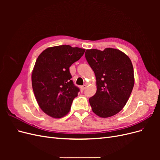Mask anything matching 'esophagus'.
<instances>
[{
  "instance_id": "34e87169",
  "label": "esophagus",
  "mask_w": 160,
  "mask_h": 160,
  "mask_svg": "<svg viewBox=\"0 0 160 160\" xmlns=\"http://www.w3.org/2000/svg\"><path fill=\"white\" fill-rule=\"evenodd\" d=\"M86 87H87V85H83V86H81V89L82 90H85V88H86Z\"/></svg>"
}]
</instances>
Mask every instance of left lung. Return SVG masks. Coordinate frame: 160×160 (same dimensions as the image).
<instances>
[{
  "label": "left lung",
  "instance_id": "1",
  "mask_svg": "<svg viewBox=\"0 0 160 160\" xmlns=\"http://www.w3.org/2000/svg\"><path fill=\"white\" fill-rule=\"evenodd\" d=\"M85 58L96 77V93L89 99L92 110L101 118L111 117L124 108L132 93V61L124 52L112 48L88 49Z\"/></svg>",
  "mask_w": 160,
  "mask_h": 160
}]
</instances>
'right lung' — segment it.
Listing matches in <instances>:
<instances>
[{
  "label": "right lung",
  "mask_w": 160,
  "mask_h": 160,
  "mask_svg": "<svg viewBox=\"0 0 160 160\" xmlns=\"http://www.w3.org/2000/svg\"><path fill=\"white\" fill-rule=\"evenodd\" d=\"M85 49L70 45L47 48L38 57L32 72L34 94L43 112L61 118L69 112L79 89L71 79L69 67Z\"/></svg>",
  "instance_id": "right-lung-1"
}]
</instances>
